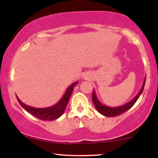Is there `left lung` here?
Instances as JSON below:
<instances>
[{
  "mask_svg": "<svg viewBox=\"0 0 158 158\" xmlns=\"http://www.w3.org/2000/svg\"><path fill=\"white\" fill-rule=\"evenodd\" d=\"M146 77H145L144 81H143L142 88H141V89L139 91V93L137 94V96H136L133 99H131V101H129L128 102H127L126 104L123 105V106H120L108 107L107 106H105L104 104H102V103L98 99V98L97 97V95H96L95 90H94L93 96H92V100H93V102L94 104V106H95L96 109L97 110V111L99 112V113L102 114L103 116H106V117H115V116H118L119 114H123V112L126 111V110L130 109V108L134 106V104L137 102V100L138 99L139 96L141 95V94L143 93V90L144 89L145 82H146Z\"/></svg>",
  "mask_w": 158,
  "mask_h": 158,
  "instance_id": "8db88e82",
  "label": "left lung"
}]
</instances>
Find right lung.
I'll list each match as a JSON object with an SVG mask.
<instances>
[{"instance_id": "add662e5", "label": "right lung", "mask_w": 158, "mask_h": 158, "mask_svg": "<svg viewBox=\"0 0 158 158\" xmlns=\"http://www.w3.org/2000/svg\"><path fill=\"white\" fill-rule=\"evenodd\" d=\"M78 83V81H75L73 84H71L68 87L66 91L63 96L62 98L54 106L48 107V108H33V107L27 106L26 104L21 102L19 97L16 96L18 101L20 103L21 107H23L27 112L31 114L32 115L35 116V117L39 118L41 120H54V119H58L63 114H64L65 108H66L67 105L69 102L70 96H71L72 92H73L74 87Z\"/></svg>"}]
</instances>
